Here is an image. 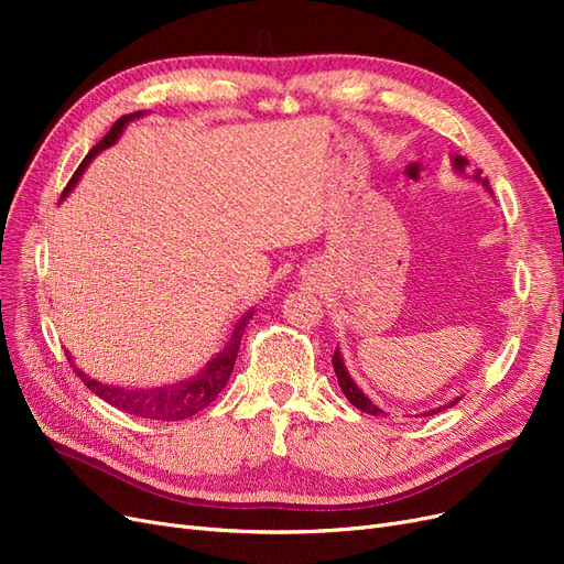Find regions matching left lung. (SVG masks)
Segmentation results:
<instances>
[{"label":"left lung","instance_id":"1","mask_svg":"<svg viewBox=\"0 0 564 564\" xmlns=\"http://www.w3.org/2000/svg\"><path fill=\"white\" fill-rule=\"evenodd\" d=\"M468 162H466V158H454V166L458 169V172H464V166H466ZM473 178L475 181H480L482 185H489V181H487V176H482V172L480 169H477V172L473 174ZM332 365H334V371H336V379H338V386H340V390H344V395L350 400V404L352 406H357L360 409V412H365V414H383L381 409L377 406V404H371L369 402V398L365 395V392L355 386V381L350 379V373L346 371V367H344V360H340V352H338V348L334 350V355H332ZM458 400H454V402H449L447 406H454ZM445 409V406H442ZM442 409H437V412H442ZM437 412H431V414H437Z\"/></svg>","mask_w":564,"mask_h":564}]
</instances>
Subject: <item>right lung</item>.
Here are the masks:
<instances>
[{
	"label": "right lung",
	"instance_id": "right-lung-1",
	"mask_svg": "<svg viewBox=\"0 0 564 564\" xmlns=\"http://www.w3.org/2000/svg\"><path fill=\"white\" fill-rule=\"evenodd\" d=\"M139 115L141 112H133V115H124V117L117 119L112 129L89 150V155L82 160V164L77 166V172L73 174L70 183L65 185L63 197L73 191L75 183L82 176V172L89 166V162L98 155V152L106 150L108 145H112L117 141V135L122 133V129H124L129 119L139 117ZM249 317H251V313H247L242 317V322L237 324L230 340L226 344V348L220 350L214 357V360L191 381H181V383L164 386V388H150V390H124V388H115V386H104V383H98L89 377H84L79 369H75V371H77V377L84 381V386H87L91 392H96L100 400H106L108 404H112L115 409H122V412H127V414L150 419V421H181V419H187V416L202 412V409L207 406L209 402H214L218 392L226 388V383L230 379V371H232L235 360H237V350H240V338L245 334Z\"/></svg>",
	"mask_w": 564,
	"mask_h": 564
}]
</instances>
